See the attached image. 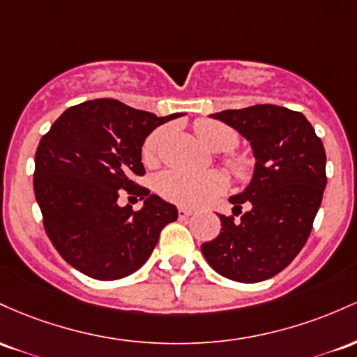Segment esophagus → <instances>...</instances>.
I'll use <instances>...</instances> for the list:
<instances>
[{
	"instance_id": "esophagus-1",
	"label": "esophagus",
	"mask_w": 357,
	"mask_h": 357,
	"mask_svg": "<svg viewBox=\"0 0 357 357\" xmlns=\"http://www.w3.org/2000/svg\"><path fill=\"white\" fill-rule=\"evenodd\" d=\"M192 214H194V211H192V209H185V207H178V218L180 219L190 218Z\"/></svg>"
}]
</instances>
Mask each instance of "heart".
<instances>
[{
  "mask_svg": "<svg viewBox=\"0 0 357 357\" xmlns=\"http://www.w3.org/2000/svg\"><path fill=\"white\" fill-rule=\"evenodd\" d=\"M199 139L211 150L227 151L236 146L238 135L229 126L218 121H199L195 125ZM163 139V130L153 131L143 143V160L153 163L157 160L158 146ZM226 165L236 178L244 180L250 177L251 163L243 157H227ZM226 187V180L219 172H182L168 170L160 174L155 180V189L163 199L185 207H197L209 202Z\"/></svg>",
  "mask_w": 357,
  "mask_h": 357,
  "instance_id": "heart-1",
  "label": "heart"
}]
</instances>
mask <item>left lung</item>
Wrapping results in <instances>:
<instances>
[{
	"label": "left lung",
	"instance_id": "left-lung-1",
	"mask_svg": "<svg viewBox=\"0 0 357 357\" xmlns=\"http://www.w3.org/2000/svg\"><path fill=\"white\" fill-rule=\"evenodd\" d=\"M250 142V183L229 197L234 215L218 214L221 232L200 246L226 278L258 283L278 275L307 243L326 189V150L302 113L275 104L211 114ZM248 207L246 213L241 207Z\"/></svg>",
	"mask_w": 357,
	"mask_h": 357
}]
</instances>
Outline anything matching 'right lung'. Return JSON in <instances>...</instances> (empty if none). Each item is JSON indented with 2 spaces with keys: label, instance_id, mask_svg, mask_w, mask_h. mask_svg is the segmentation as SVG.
<instances>
[{
  "label": "right lung",
  "instance_id": "add662e5",
  "mask_svg": "<svg viewBox=\"0 0 357 357\" xmlns=\"http://www.w3.org/2000/svg\"><path fill=\"white\" fill-rule=\"evenodd\" d=\"M182 113L158 118L116 99H94L60 114L35 153L33 190L59 255L96 280H119L146 263L160 231L177 221L174 204L135 183L145 174L146 136ZM121 190L146 200L121 208Z\"/></svg>",
  "mask_w": 357,
  "mask_h": 357
}]
</instances>
